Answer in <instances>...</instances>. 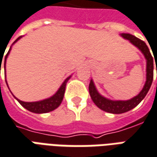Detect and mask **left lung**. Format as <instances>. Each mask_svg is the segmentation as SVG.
<instances>
[{"instance_id":"obj_1","label":"left lung","mask_w":157,"mask_h":157,"mask_svg":"<svg viewBox=\"0 0 157 157\" xmlns=\"http://www.w3.org/2000/svg\"><path fill=\"white\" fill-rule=\"evenodd\" d=\"M120 36L125 40H128L130 43L142 52L146 59V82L144 85V87L140 91V93L135 97L132 98L128 100H111L107 98L102 96L101 94L98 92L96 86L94 85L93 80L90 81L89 83V94L92 100L94 101L95 105H97L99 109H101L106 112L112 113V114H121V113L128 112L129 110L133 109L140 102L144 99V98L146 96V94L151 88L152 81H153V70H154V64H153V57L151 56V52L148 48L147 45L145 42L137 38L131 34H126L121 33ZM157 73V66H156Z\"/></svg>"}]
</instances>
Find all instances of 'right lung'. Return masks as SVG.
<instances>
[{
  "label": "right lung",
  "mask_w": 157,
  "mask_h": 157,
  "mask_svg": "<svg viewBox=\"0 0 157 157\" xmlns=\"http://www.w3.org/2000/svg\"><path fill=\"white\" fill-rule=\"evenodd\" d=\"M23 36H19L17 39L15 40L13 45L15 44L17 42V40H20ZM12 45V46H13ZM12 46L10 47V49L8 52L6 53V57H5V61H4V71H5V73H6V59L9 55L10 52L12 50ZM1 62H2V59H1ZM2 65V63H1ZM1 65H0V70H1ZM71 77V75H70L69 77L64 80V82L62 83V85L60 86V87L59 88V90L56 92L55 94H53L52 96H51L50 98H45V99H42V100H40V101H36V102H25L22 101V100H19L18 98L15 97L13 95V97L17 99L18 103L20 105L25 108L26 109H28L29 111L33 113H36V114H43V113H48L50 112V111H52L55 109H57L59 106L60 105V104L62 103L63 98V95H64V92H65V86H66V84H67L68 81L70 80V78ZM6 85L8 86V84H7V82L6 81ZM9 88V87H8Z\"/></svg>",
  "instance_id": "add662e5"
}]
</instances>
